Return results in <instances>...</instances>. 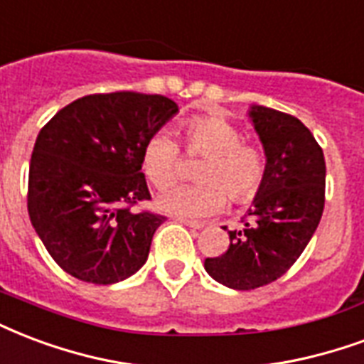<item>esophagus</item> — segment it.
Masks as SVG:
<instances>
[{
    "instance_id": "obj_1",
    "label": "esophagus",
    "mask_w": 364,
    "mask_h": 364,
    "mask_svg": "<svg viewBox=\"0 0 364 364\" xmlns=\"http://www.w3.org/2000/svg\"><path fill=\"white\" fill-rule=\"evenodd\" d=\"M174 220H178V223L186 224V226H190L192 230H201L203 228V224L201 223H196V220H190V218H182V217H176Z\"/></svg>"
}]
</instances>
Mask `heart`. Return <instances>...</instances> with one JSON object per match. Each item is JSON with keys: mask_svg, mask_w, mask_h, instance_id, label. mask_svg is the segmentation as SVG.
<instances>
[{"mask_svg": "<svg viewBox=\"0 0 364 364\" xmlns=\"http://www.w3.org/2000/svg\"><path fill=\"white\" fill-rule=\"evenodd\" d=\"M244 140L242 130L218 114H196L182 124L188 157H201L196 178L201 184L174 186L157 199L161 209L182 218L209 217L232 203H250L263 190L269 161L263 147ZM141 165L155 188L176 182L182 171L180 146L171 134L155 132L144 146Z\"/></svg>", "mask_w": 364, "mask_h": 364, "instance_id": "heart-1", "label": "heart"}]
</instances>
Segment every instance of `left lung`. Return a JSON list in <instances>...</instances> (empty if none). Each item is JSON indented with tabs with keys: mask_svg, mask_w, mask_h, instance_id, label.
<instances>
[{
	"mask_svg": "<svg viewBox=\"0 0 364 364\" xmlns=\"http://www.w3.org/2000/svg\"><path fill=\"white\" fill-rule=\"evenodd\" d=\"M250 117L269 161L267 180L244 226L228 230V250L205 259V270L234 289L261 288L286 274L324 209L326 165L311 130L296 117L263 105L251 107Z\"/></svg>",
	"mask_w": 364,
	"mask_h": 364,
	"instance_id": "1",
	"label": "left lung"
}]
</instances>
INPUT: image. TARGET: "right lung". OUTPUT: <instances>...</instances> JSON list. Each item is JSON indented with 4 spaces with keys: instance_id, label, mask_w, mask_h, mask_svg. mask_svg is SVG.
Listing matches in <instances>:
<instances>
[{
    "instance_id": "obj_1",
    "label": "right lung",
    "mask_w": 364,
    "mask_h": 364,
    "mask_svg": "<svg viewBox=\"0 0 364 364\" xmlns=\"http://www.w3.org/2000/svg\"><path fill=\"white\" fill-rule=\"evenodd\" d=\"M178 105L138 92L84 95L40 130L28 171V215L53 261L82 282L114 284L147 261L163 215L141 153Z\"/></svg>"
}]
</instances>
